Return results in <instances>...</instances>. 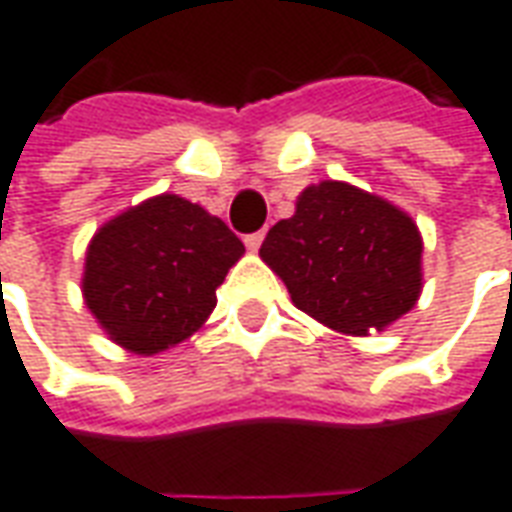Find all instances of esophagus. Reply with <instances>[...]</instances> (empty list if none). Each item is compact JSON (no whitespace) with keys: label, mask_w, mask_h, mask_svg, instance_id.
Masks as SVG:
<instances>
[{"label":"esophagus","mask_w":512,"mask_h":512,"mask_svg":"<svg viewBox=\"0 0 512 512\" xmlns=\"http://www.w3.org/2000/svg\"><path fill=\"white\" fill-rule=\"evenodd\" d=\"M263 238H266V230H257V232H249L244 238L246 249H252V252H257L260 249V244H263Z\"/></svg>","instance_id":"esophagus-1"}]
</instances>
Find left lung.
Returning a JSON list of instances; mask_svg holds the SVG:
<instances>
[{"label": "left lung", "mask_w": 512, "mask_h": 512, "mask_svg": "<svg viewBox=\"0 0 512 512\" xmlns=\"http://www.w3.org/2000/svg\"><path fill=\"white\" fill-rule=\"evenodd\" d=\"M260 257L288 285L293 305L332 330L366 335L402 318L421 293V235L413 219L346 182L302 191Z\"/></svg>", "instance_id": "1"}]
</instances>
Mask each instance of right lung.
Here are the masks:
<instances>
[{
	"mask_svg": "<svg viewBox=\"0 0 512 512\" xmlns=\"http://www.w3.org/2000/svg\"><path fill=\"white\" fill-rule=\"evenodd\" d=\"M244 244L205 207L174 194L132 207L96 232L82 293L107 335L157 355L194 335Z\"/></svg>",
	"mask_w": 512,
	"mask_h": 512,
	"instance_id": "add662e5",
	"label": "right lung"
}]
</instances>
